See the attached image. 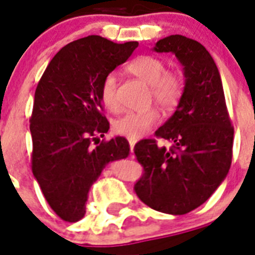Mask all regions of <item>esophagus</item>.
<instances>
[{"label":"esophagus","mask_w":255,"mask_h":255,"mask_svg":"<svg viewBox=\"0 0 255 255\" xmlns=\"http://www.w3.org/2000/svg\"><path fill=\"white\" fill-rule=\"evenodd\" d=\"M129 141V148H131V152H133V147H135V140H128Z\"/></svg>","instance_id":"esophagus-1"}]
</instances>
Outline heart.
Segmentation results:
<instances>
[{"label":"heart","instance_id":"1","mask_svg":"<svg viewBox=\"0 0 255 255\" xmlns=\"http://www.w3.org/2000/svg\"><path fill=\"white\" fill-rule=\"evenodd\" d=\"M128 73L135 75L149 86V100L155 102L164 112H173L181 103L184 95V79L177 71L167 70L165 62L155 55H139L127 66ZM100 100L107 110L119 111L120 100L116 90V77L108 74L100 86ZM160 114L155 108L145 111L127 112L114 122V132L127 139L143 137L152 127L159 123Z\"/></svg>","mask_w":255,"mask_h":255}]
</instances>
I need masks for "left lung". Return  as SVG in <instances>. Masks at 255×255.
I'll use <instances>...</instances> for the list:
<instances>
[{"instance_id": "8db88e82", "label": "left lung", "mask_w": 255, "mask_h": 255, "mask_svg": "<svg viewBox=\"0 0 255 255\" xmlns=\"http://www.w3.org/2000/svg\"><path fill=\"white\" fill-rule=\"evenodd\" d=\"M153 50L177 57L184 66L185 87L177 110L155 132L172 147L144 139L133 148L143 167L133 189L152 209L185 214L202 205L226 177L234 128L217 66L200 42L176 34L160 39Z\"/></svg>"}]
</instances>
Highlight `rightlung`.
I'll return each mask as SVG.
<instances>
[{
	"label": "right lung",
	"mask_w": 255,
	"mask_h": 255,
	"mask_svg": "<svg viewBox=\"0 0 255 255\" xmlns=\"http://www.w3.org/2000/svg\"><path fill=\"white\" fill-rule=\"evenodd\" d=\"M137 46L100 35L81 38L55 54L38 82L30 118L31 169L47 204L63 221L83 218L92 182L108 163L129 153L124 137L100 140L110 128L100 86Z\"/></svg>",
	"instance_id": "1"
}]
</instances>
